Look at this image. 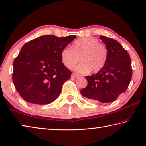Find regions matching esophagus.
Wrapping results in <instances>:
<instances>
[{"label": "esophagus", "instance_id": "esophagus-1", "mask_svg": "<svg viewBox=\"0 0 146 146\" xmlns=\"http://www.w3.org/2000/svg\"><path fill=\"white\" fill-rule=\"evenodd\" d=\"M72 76L73 78H79L80 77V76L79 75H78V74H72Z\"/></svg>", "mask_w": 146, "mask_h": 146}]
</instances>
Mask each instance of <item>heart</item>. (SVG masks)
Instances as JSON below:
<instances>
[{
  "instance_id": "obj_1",
  "label": "heart",
  "mask_w": 146,
  "mask_h": 146,
  "mask_svg": "<svg viewBox=\"0 0 146 146\" xmlns=\"http://www.w3.org/2000/svg\"><path fill=\"white\" fill-rule=\"evenodd\" d=\"M108 51L104 45L95 37H84L76 40L72 44L71 48L65 47L60 52V57L64 65L68 68L79 61L81 63L73 67L76 72L80 74L89 73L91 71L96 73L105 66Z\"/></svg>"
}]
</instances>
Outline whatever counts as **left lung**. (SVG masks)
<instances>
[{
    "instance_id": "obj_1",
    "label": "left lung",
    "mask_w": 146,
    "mask_h": 146,
    "mask_svg": "<svg viewBox=\"0 0 146 146\" xmlns=\"http://www.w3.org/2000/svg\"><path fill=\"white\" fill-rule=\"evenodd\" d=\"M100 38L108 51L107 62L101 70L86 76L87 86L81 94L91 102L108 103L127 90L133 72L131 58L121 45L110 38L100 36Z\"/></svg>"
}]
</instances>
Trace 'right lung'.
Segmentation results:
<instances>
[{
  "mask_svg": "<svg viewBox=\"0 0 146 146\" xmlns=\"http://www.w3.org/2000/svg\"><path fill=\"white\" fill-rule=\"evenodd\" d=\"M76 38L44 35L24 44L13 61L12 80L25 101L47 104L59 96L72 74L61 62L60 52Z\"/></svg>",
  "mask_w": 146,
  "mask_h": 146,
  "instance_id": "obj_1",
  "label": "right lung"
}]
</instances>
